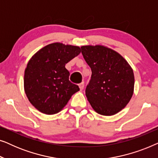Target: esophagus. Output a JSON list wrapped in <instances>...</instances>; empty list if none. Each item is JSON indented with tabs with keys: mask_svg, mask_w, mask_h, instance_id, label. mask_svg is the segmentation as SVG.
<instances>
[{
	"mask_svg": "<svg viewBox=\"0 0 158 158\" xmlns=\"http://www.w3.org/2000/svg\"><path fill=\"white\" fill-rule=\"evenodd\" d=\"M79 88H80V90H81L83 89V88H84V83H83H83L79 84Z\"/></svg>",
	"mask_w": 158,
	"mask_h": 158,
	"instance_id": "esophagus-1",
	"label": "esophagus"
}]
</instances>
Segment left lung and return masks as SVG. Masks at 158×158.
<instances>
[{"instance_id": "1", "label": "left lung", "mask_w": 158, "mask_h": 158, "mask_svg": "<svg viewBox=\"0 0 158 158\" xmlns=\"http://www.w3.org/2000/svg\"><path fill=\"white\" fill-rule=\"evenodd\" d=\"M91 69L85 95L93 109L103 116L114 115L126 106L133 95L135 76L127 60L101 45L81 47Z\"/></svg>"}]
</instances>
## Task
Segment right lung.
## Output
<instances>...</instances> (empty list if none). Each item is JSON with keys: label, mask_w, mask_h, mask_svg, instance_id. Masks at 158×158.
Masks as SVG:
<instances>
[{"label": "right lung", "mask_w": 158, "mask_h": 158, "mask_svg": "<svg viewBox=\"0 0 158 158\" xmlns=\"http://www.w3.org/2000/svg\"><path fill=\"white\" fill-rule=\"evenodd\" d=\"M81 52L79 47L57 42L43 47L30 59L24 73V90L38 111L58 113L80 90L69 81L65 64Z\"/></svg>", "instance_id": "add662e5"}]
</instances>
